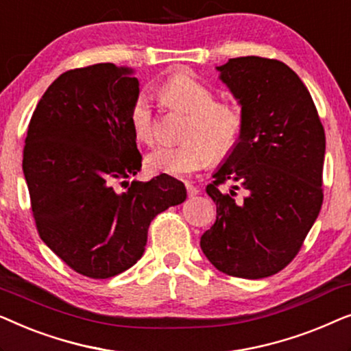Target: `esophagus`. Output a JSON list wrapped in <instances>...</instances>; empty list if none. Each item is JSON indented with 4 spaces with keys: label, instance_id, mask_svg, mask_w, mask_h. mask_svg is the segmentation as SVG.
I'll return each mask as SVG.
<instances>
[{
    "label": "esophagus",
    "instance_id": "esophagus-1",
    "mask_svg": "<svg viewBox=\"0 0 351 351\" xmlns=\"http://www.w3.org/2000/svg\"><path fill=\"white\" fill-rule=\"evenodd\" d=\"M185 189H186V193H189V196H195V195L199 193L198 186H195L193 184H190V182H185Z\"/></svg>",
    "mask_w": 351,
    "mask_h": 351
}]
</instances>
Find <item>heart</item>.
<instances>
[{
	"instance_id": "obj_1",
	"label": "heart",
	"mask_w": 351,
	"mask_h": 351,
	"mask_svg": "<svg viewBox=\"0 0 351 351\" xmlns=\"http://www.w3.org/2000/svg\"><path fill=\"white\" fill-rule=\"evenodd\" d=\"M167 107L189 114L185 141L179 145H162L148 155V166L171 176H185L210 161L232 155L241 138L244 117L232 102H215L208 86L190 75H174L160 88ZM129 123L138 142L153 145L158 141V118L148 94L141 93L129 110Z\"/></svg>"
}]
</instances>
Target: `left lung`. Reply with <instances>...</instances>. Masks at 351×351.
<instances>
[{
	"mask_svg": "<svg viewBox=\"0 0 351 351\" xmlns=\"http://www.w3.org/2000/svg\"><path fill=\"white\" fill-rule=\"evenodd\" d=\"M217 70L241 104L244 129L206 186L217 217L199 244L219 271L258 280L294 261L318 217L324 128L306 86L282 62L237 57ZM227 183L230 191L219 189Z\"/></svg>",
	"mask_w": 351,
	"mask_h": 351,
	"instance_id": "8db88e82",
	"label": "left lung"
}]
</instances>
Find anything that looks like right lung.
I'll return each mask as SVG.
<instances>
[{
    "label": "right lung",
    "instance_id": "1",
    "mask_svg": "<svg viewBox=\"0 0 351 351\" xmlns=\"http://www.w3.org/2000/svg\"><path fill=\"white\" fill-rule=\"evenodd\" d=\"M137 95L129 69L69 70L28 124L22 169L38 234L71 270L94 280L131 268L152 220L186 198L185 185L167 174L128 182L142 167L129 123Z\"/></svg>",
    "mask_w": 351,
    "mask_h": 351
}]
</instances>
